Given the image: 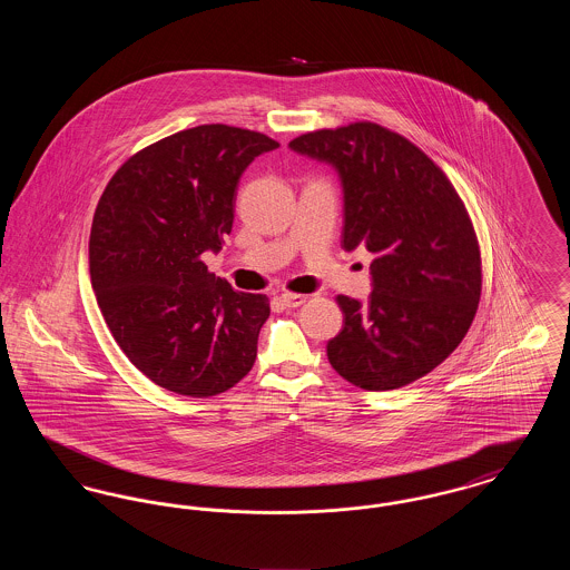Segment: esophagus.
I'll use <instances>...</instances> for the list:
<instances>
[{"label": "esophagus", "mask_w": 570, "mask_h": 570, "mask_svg": "<svg viewBox=\"0 0 570 570\" xmlns=\"http://www.w3.org/2000/svg\"><path fill=\"white\" fill-rule=\"evenodd\" d=\"M279 301H282L286 307H298V305H303V303L307 301V297H305V295H297V293H282Z\"/></svg>", "instance_id": "1"}]
</instances>
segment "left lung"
<instances>
[{
    "label": "left lung",
    "instance_id": "1",
    "mask_svg": "<svg viewBox=\"0 0 570 570\" xmlns=\"http://www.w3.org/2000/svg\"><path fill=\"white\" fill-rule=\"evenodd\" d=\"M291 149L337 170L342 245L374 256L370 301L337 297L344 328L326 344L328 363L365 391L423 379L460 346L481 298V249L460 194L414 142L372 121L297 136Z\"/></svg>",
    "mask_w": 570,
    "mask_h": 570
}]
</instances>
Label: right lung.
<instances>
[{
  "mask_svg": "<svg viewBox=\"0 0 570 570\" xmlns=\"http://www.w3.org/2000/svg\"><path fill=\"white\" fill-rule=\"evenodd\" d=\"M279 142L196 126L117 168L96 207L89 275L115 342L149 380L188 397L235 386L256 361L267 295L233 291L200 256L224 244L239 177Z\"/></svg>",
  "mask_w": 570,
  "mask_h": 570,
  "instance_id": "right-lung-1",
  "label": "right lung"
}]
</instances>
